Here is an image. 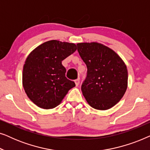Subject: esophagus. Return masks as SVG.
I'll list each match as a JSON object with an SVG mask.
<instances>
[{
	"label": "esophagus",
	"mask_w": 150,
	"mask_h": 150,
	"mask_svg": "<svg viewBox=\"0 0 150 150\" xmlns=\"http://www.w3.org/2000/svg\"><path fill=\"white\" fill-rule=\"evenodd\" d=\"M75 84L76 86H79L80 84V79H77L76 80H75Z\"/></svg>",
	"instance_id": "34e87169"
}]
</instances>
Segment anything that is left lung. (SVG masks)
Instances as JSON below:
<instances>
[{"mask_svg": "<svg viewBox=\"0 0 150 150\" xmlns=\"http://www.w3.org/2000/svg\"><path fill=\"white\" fill-rule=\"evenodd\" d=\"M77 47L87 67L81 86L84 97L96 109H109L120 101L126 91V65L116 52L99 43H80Z\"/></svg>", "mask_w": 150, "mask_h": 150, "instance_id": "1", "label": "left lung"}]
</instances>
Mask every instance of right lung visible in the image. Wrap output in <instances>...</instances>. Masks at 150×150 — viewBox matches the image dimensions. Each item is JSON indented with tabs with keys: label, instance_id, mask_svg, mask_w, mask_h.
<instances>
[{
	"label": "right lung",
	"instance_id": "right-lung-1",
	"mask_svg": "<svg viewBox=\"0 0 150 150\" xmlns=\"http://www.w3.org/2000/svg\"><path fill=\"white\" fill-rule=\"evenodd\" d=\"M76 45L57 40L41 44L28 55L24 65L22 84L26 95L44 109L56 107L74 82L65 77L62 61L76 50Z\"/></svg>",
	"mask_w": 150,
	"mask_h": 150
}]
</instances>
